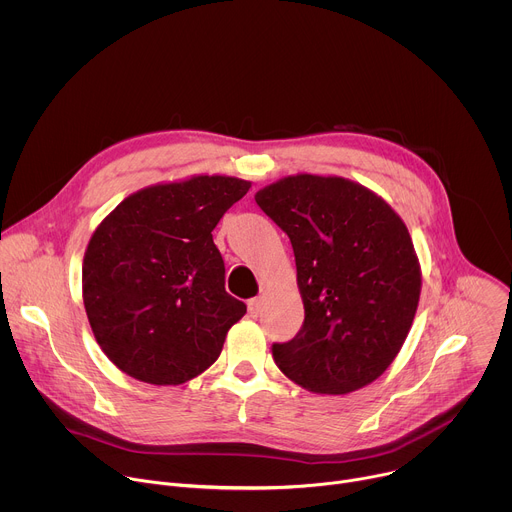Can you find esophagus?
Masks as SVG:
<instances>
[{"instance_id": "esophagus-1", "label": "esophagus", "mask_w": 512, "mask_h": 512, "mask_svg": "<svg viewBox=\"0 0 512 512\" xmlns=\"http://www.w3.org/2000/svg\"><path fill=\"white\" fill-rule=\"evenodd\" d=\"M261 306H263V300L261 298H253L247 302V308H249V314L251 316H259L261 314Z\"/></svg>"}]
</instances>
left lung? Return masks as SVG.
<instances>
[{
    "instance_id": "left-lung-1",
    "label": "left lung",
    "mask_w": 512,
    "mask_h": 512,
    "mask_svg": "<svg viewBox=\"0 0 512 512\" xmlns=\"http://www.w3.org/2000/svg\"><path fill=\"white\" fill-rule=\"evenodd\" d=\"M296 255L304 324L271 352L279 371L322 395L379 379L413 324L421 271L401 216L338 176H287L255 194Z\"/></svg>"
}]
</instances>
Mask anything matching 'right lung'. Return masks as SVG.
Instances as JSON below:
<instances>
[{
	"instance_id": "add662e5",
	"label": "right lung",
	"mask_w": 512,
	"mask_h": 512,
	"mask_svg": "<svg viewBox=\"0 0 512 512\" xmlns=\"http://www.w3.org/2000/svg\"><path fill=\"white\" fill-rule=\"evenodd\" d=\"M251 182L194 176L127 196L93 233L83 302L93 334L125 375L182 385L204 373L247 306L225 291L212 241Z\"/></svg>"
}]
</instances>
